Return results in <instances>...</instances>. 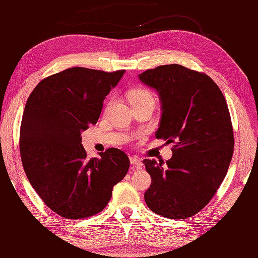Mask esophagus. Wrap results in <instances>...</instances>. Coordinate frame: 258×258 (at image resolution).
Instances as JSON below:
<instances>
[{
    "instance_id": "esophagus-1",
    "label": "esophagus",
    "mask_w": 258,
    "mask_h": 258,
    "mask_svg": "<svg viewBox=\"0 0 258 258\" xmlns=\"http://www.w3.org/2000/svg\"><path fill=\"white\" fill-rule=\"evenodd\" d=\"M130 160H131V164H132V166H133L134 169H140V168H142V166H143L142 160H141V158H139L138 156L131 157Z\"/></svg>"
}]
</instances>
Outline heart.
<instances>
[{
	"instance_id": "obj_1",
	"label": "heart",
	"mask_w": 258,
	"mask_h": 258,
	"mask_svg": "<svg viewBox=\"0 0 258 258\" xmlns=\"http://www.w3.org/2000/svg\"><path fill=\"white\" fill-rule=\"evenodd\" d=\"M128 100L131 103H134V102H139L143 100H153V97L151 93L147 90L136 89V90H133L132 92H130Z\"/></svg>"
}]
</instances>
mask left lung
Masks as SVG:
<instances>
[{"label": "left lung", "mask_w": 258, "mask_h": 258, "mask_svg": "<svg viewBox=\"0 0 258 258\" xmlns=\"http://www.w3.org/2000/svg\"><path fill=\"white\" fill-rule=\"evenodd\" d=\"M139 79L160 96L156 139L174 143L165 166L143 161L152 177L146 205L158 215L184 220L207 205L231 164L234 134L225 97L210 76L178 64L147 70Z\"/></svg>", "instance_id": "1"}]
</instances>
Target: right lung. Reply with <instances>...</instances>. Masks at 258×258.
Listing matches in <instances>:
<instances>
[{
  "mask_svg": "<svg viewBox=\"0 0 258 258\" xmlns=\"http://www.w3.org/2000/svg\"><path fill=\"white\" fill-rule=\"evenodd\" d=\"M124 73L68 69L41 81L26 102L20 131L25 174L43 202L69 220L100 213L127 174L123 151L108 149L87 160L81 136L96 124Z\"/></svg>",
  "mask_w": 258,
  "mask_h": 258,
  "instance_id": "1",
  "label": "right lung"
}]
</instances>
